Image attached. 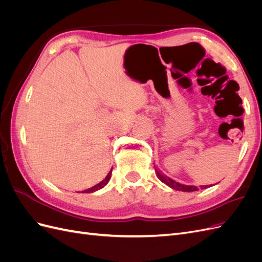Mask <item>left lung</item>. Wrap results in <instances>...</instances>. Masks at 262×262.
Instances as JSON below:
<instances>
[{"mask_svg":"<svg viewBox=\"0 0 262 262\" xmlns=\"http://www.w3.org/2000/svg\"><path fill=\"white\" fill-rule=\"evenodd\" d=\"M154 168H155V172H156L158 179H160L162 182H164L165 185H167L171 189H175V190H178V191H184V192H192V191H196V190H199V188L195 186H187V185L179 184V182L166 176L163 171H161L156 167V166H154ZM205 188H208V186H200V189H205Z\"/></svg>","mask_w":262,"mask_h":262,"instance_id":"8db88e82","label":"left lung"}]
</instances>
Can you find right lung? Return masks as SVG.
I'll use <instances>...</instances> for the list:
<instances>
[{
	"label": "right lung",
	"mask_w": 262,
	"mask_h": 262,
	"mask_svg": "<svg viewBox=\"0 0 262 262\" xmlns=\"http://www.w3.org/2000/svg\"><path fill=\"white\" fill-rule=\"evenodd\" d=\"M112 171H113V168H112V170H110V171L108 172V175L105 177L104 180H101V181L99 182V184L95 185L94 187H92V188H90V189L84 190V191H82V193H92V192L97 191V190H99V189H101V188H104V187L108 184V182H109L110 177H112Z\"/></svg>",
	"instance_id": "right-lung-1"
}]
</instances>
